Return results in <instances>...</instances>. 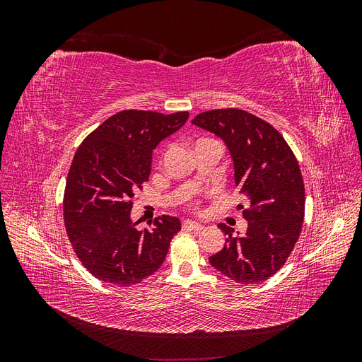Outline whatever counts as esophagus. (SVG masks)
<instances>
[{"label": "esophagus", "instance_id": "1", "mask_svg": "<svg viewBox=\"0 0 362 362\" xmlns=\"http://www.w3.org/2000/svg\"><path fill=\"white\" fill-rule=\"evenodd\" d=\"M182 228H185V229H194V231H199V229H202L204 226L201 225V223H198V222H194V221H184L182 222Z\"/></svg>", "mask_w": 362, "mask_h": 362}]
</instances>
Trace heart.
Instances as JSON below:
<instances>
[{"mask_svg":"<svg viewBox=\"0 0 362 362\" xmlns=\"http://www.w3.org/2000/svg\"><path fill=\"white\" fill-rule=\"evenodd\" d=\"M198 141H199V140H198Z\"/></svg>","mask_w":362,"mask_h":362,"instance_id":"1","label":"heart"}]
</instances>
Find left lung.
Instances as JSON below:
<instances>
[{"label": "left lung", "mask_w": 362, "mask_h": 362, "mask_svg": "<svg viewBox=\"0 0 362 362\" xmlns=\"http://www.w3.org/2000/svg\"><path fill=\"white\" fill-rule=\"evenodd\" d=\"M192 124L223 140L234 164V181L247 208L245 235L228 234L210 264L238 284H259L284 266L300 235L305 187L287 141L266 120L238 108L196 116Z\"/></svg>", "instance_id": "left-lung-1"}]
</instances>
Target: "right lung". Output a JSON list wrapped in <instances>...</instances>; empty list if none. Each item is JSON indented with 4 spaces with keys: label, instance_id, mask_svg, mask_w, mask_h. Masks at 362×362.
<instances>
[{
    "label": "right lung",
    "instance_id": "add662e5",
    "mask_svg": "<svg viewBox=\"0 0 362 362\" xmlns=\"http://www.w3.org/2000/svg\"><path fill=\"white\" fill-rule=\"evenodd\" d=\"M189 112L161 115L119 112L76 149L66 180L63 216L69 242L83 266L104 282L129 287L163 264L178 217H157L139 231L131 221V198L151 173L152 151L178 131Z\"/></svg>",
    "mask_w": 362,
    "mask_h": 362
}]
</instances>
